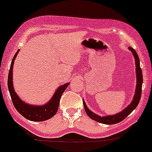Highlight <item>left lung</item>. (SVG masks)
Segmentation results:
<instances>
[{
	"mask_svg": "<svg viewBox=\"0 0 152 152\" xmlns=\"http://www.w3.org/2000/svg\"><path fill=\"white\" fill-rule=\"evenodd\" d=\"M129 50L133 53L134 58H135V64H136V74H137V86H136V91L135 94L134 96V99L132 100L131 103L126 107L125 109L122 110L120 113H117V114L113 115H106V116H100L94 113L93 112L91 111L87 107L86 104V102L83 100V104H84V108L86 110V113L89 117L91 119L94 120V121H97L99 123H102V124H115L117 123L121 122L123 121L127 116H128L132 112L135 110V108L138 106L139 103H140V97H141L142 94V69L140 68V58L136 52L132 47L128 48Z\"/></svg>",
	"mask_w": 152,
	"mask_h": 152,
	"instance_id": "obj_1",
	"label": "left lung"
}]
</instances>
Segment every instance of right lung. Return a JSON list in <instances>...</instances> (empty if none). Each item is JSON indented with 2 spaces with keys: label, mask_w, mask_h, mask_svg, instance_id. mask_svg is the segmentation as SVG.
<instances>
[{
  "label": "right lung",
  "mask_w": 152,
  "mask_h": 152,
  "mask_svg": "<svg viewBox=\"0 0 152 152\" xmlns=\"http://www.w3.org/2000/svg\"><path fill=\"white\" fill-rule=\"evenodd\" d=\"M18 52H19V49L17 51L12 58L9 75H8V89H9L10 94L12 103L18 113H20L26 119L33 121H46V120L52 118L56 114L58 109L61 97L62 94L66 90V87L69 86V83H66L63 86H59L58 88L55 91L52 99L46 104L34 106V105H31L25 103L16 94L15 90H14L13 84H12V68H13L14 61H15Z\"/></svg>",
  "instance_id": "obj_1"
}]
</instances>
